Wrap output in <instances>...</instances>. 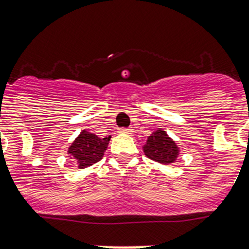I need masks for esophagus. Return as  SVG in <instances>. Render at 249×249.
Returning <instances> with one entry per match:
<instances>
[{
	"label": "esophagus",
	"mask_w": 249,
	"mask_h": 249,
	"mask_svg": "<svg viewBox=\"0 0 249 249\" xmlns=\"http://www.w3.org/2000/svg\"><path fill=\"white\" fill-rule=\"evenodd\" d=\"M133 132L132 128H121L120 133H126V135H131Z\"/></svg>",
	"instance_id": "obj_1"
}]
</instances>
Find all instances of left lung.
Returning <instances> with one entry per match:
<instances>
[{
    "mask_svg": "<svg viewBox=\"0 0 249 249\" xmlns=\"http://www.w3.org/2000/svg\"><path fill=\"white\" fill-rule=\"evenodd\" d=\"M142 150L149 159L163 165L176 163L180 154V149L176 141L161 128H158L147 137Z\"/></svg>",
    "mask_w": 249,
    "mask_h": 249,
    "instance_id": "obj_1",
    "label": "left lung"
}]
</instances>
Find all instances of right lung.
<instances>
[{
	"instance_id": "right-lung-1",
	"label": "right lung",
	"mask_w": 249,
	"mask_h": 249,
	"mask_svg": "<svg viewBox=\"0 0 249 249\" xmlns=\"http://www.w3.org/2000/svg\"><path fill=\"white\" fill-rule=\"evenodd\" d=\"M109 140L110 136L100 139L95 133L83 129L69 146L67 154L79 169H85L103 159Z\"/></svg>"
}]
</instances>
